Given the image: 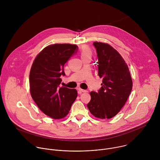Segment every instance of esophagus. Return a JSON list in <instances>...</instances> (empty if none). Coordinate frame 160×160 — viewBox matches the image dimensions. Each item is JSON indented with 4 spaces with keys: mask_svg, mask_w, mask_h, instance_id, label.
I'll list each match as a JSON object with an SVG mask.
<instances>
[{
    "mask_svg": "<svg viewBox=\"0 0 160 160\" xmlns=\"http://www.w3.org/2000/svg\"><path fill=\"white\" fill-rule=\"evenodd\" d=\"M78 90H79V92H87L86 90H84V89H82V88H78Z\"/></svg>",
    "mask_w": 160,
    "mask_h": 160,
    "instance_id": "esophagus-1",
    "label": "esophagus"
}]
</instances>
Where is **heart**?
I'll list each match as a JSON object with an SVG mask.
<instances>
[{
  "instance_id": "heart-1",
  "label": "heart",
  "mask_w": 160,
  "mask_h": 160,
  "mask_svg": "<svg viewBox=\"0 0 160 160\" xmlns=\"http://www.w3.org/2000/svg\"><path fill=\"white\" fill-rule=\"evenodd\" d=\"M81 56L82 57L85 56H92V51L87 46H83L81 51Z\"/></svg>"
}]
</instances>
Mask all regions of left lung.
<instances>
[{
	"label": "left lung",
	"instance_id": "obj_1",
	"mask_svg": "<svg viewBox=\"0 0 160 160\" xmlns=\"http://www.w3.org/2000/svg\"><path fill=\"white\" fill-rule=\"evenodd\" d=\"M98 57V75L102 78L98 92H91L87 107L95 117L109 119L126 103L132 89L128 67L120 53L108 43L94 42Z\"/></svg>",
	"mask_w": 160,
	"mask_h": 160
}]
</instances>
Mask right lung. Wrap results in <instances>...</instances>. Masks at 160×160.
Wrapping results in <instances>:
<instances>
[{"mask_svg": "<svg viewBox=\"0 0 160 160\" xmlns=\"http://www.w3.org/2000/svg\"><path fill=\"white\" fill-rule=\"evenodd\" d=\"M77 45L55 43L45 48L34 59L30 72V91L38 108L53 119L69 112L77 97V90L59 87L65 75L64 65L77 52Z\"/></svg>", "mask_w": 160, "mask_h": 160, "instance_id": "right-lung-1", "label": "right lung"}]
</instances>
